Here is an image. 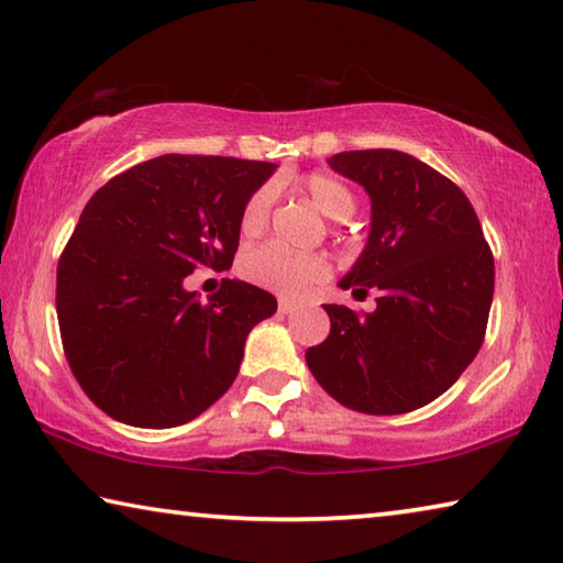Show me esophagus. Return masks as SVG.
<instances>
[{
  "instance_id": "obj_1",
  "label": "esophagus",
  "mask_w": 563,
  "mask_h": 563,
  "mask_svg": "<svg viewBox=\"0 0 563 563\" xmlns=\"http://www.w3.org/2000/svg\"><path fill=\"white\" fill-rule=\"evenodd\" d=\"M296 310H298V306H296V302H292V300H285V298L278 300V313H280V316L296 313Z\"/></svg>"
}]
</instances>
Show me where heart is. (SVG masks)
<instances>
[{
  "instance_id": "b5f03b06",
  "label": "heart",
  "mask_w": 563,
  "mask_h": 563,
  "mask_svg": "<svg viewBox=\"0 0 563 563\" xmlns=\"http://www.w3.org/2000/svg\"><path fill=\"white\" fill-rule=\"evenodd\" d=\"M300 192H306L310 202L323 212L330 220H345L355 210V192L347 187L341 177L328 173H310L296 180ZM271 192L261 187L245 200L240 210V235L245 240H255L265 233L267 222H271ZM240 273L250 283L263 285L267 290L280 292V296H302V292L313 288L316 283L325 278L328 263L318 253H292L283 245H261L247 250L240 257Z\"/></svg>"
}]
</instances>
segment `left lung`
Masks as SVG:
<instances>
[{
    "label": "left lung",
    "mask_w": 563,
    "mask_h": 563,
    "mask_svg": "<svg viewBox=\"0 0 563 563\" xmlns=\"http://www.w3.org/2000/svg\"><path fill=\"white\" fill-rule=\"evenodd\" d=\"M371 198V233L338 283L376 290L358 316L323 306L330 333L306 351L316 380L338 404L398 416L445 394L476 358L494 300V255L459 185L398 150H351L328 159Z\"/></svg>",
    "instance_id": "8db88e82"
}]
</instances>
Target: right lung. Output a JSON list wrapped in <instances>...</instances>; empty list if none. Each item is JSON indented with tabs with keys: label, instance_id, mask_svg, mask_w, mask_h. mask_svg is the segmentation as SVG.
I'll list each match as a JSON object with an SVG mask.
<instances>
[{
	"label": "right lung",
	"instance_id": "right-lung-1",
	"mask_svg": "<svg viewBox=\"0 0 563 563\" xmlns=\"http://www.w3.org/2000/svg\"><path fill=\"white\" fill-rule=\"evenodd\" d=\"M275 167L163 155L85 205L57 265V318L77 383L114 421L183 426L233 386L247 333L278 300L222 278L202 302L185 278L233 265L240 210Z\"/></svg>",
	"mask_w": 563,
	"mask_h": 563
}]
</instances>
